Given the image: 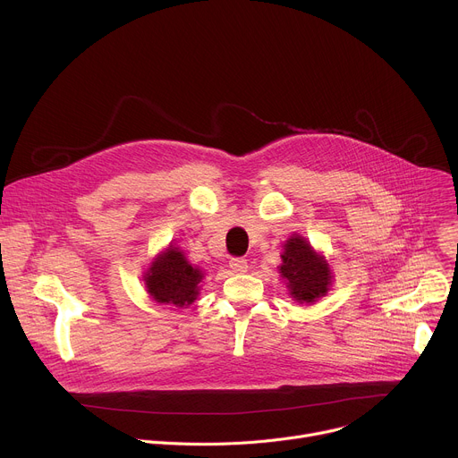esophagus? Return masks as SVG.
Here are the masks:
<instances>
[{"mask_svg": "<svg viewBox=\"0 0 458 458\" xmlns=\"http://www.w3.org/2000/svg\"><path fill=\"white\" fill-rule=\"evenodd\" d=\"M230 268H232L233 274H244V272L248 270L246 259H242V257H233V259L230 260Z\"/></svg>", "mask_w": 458, "mask_h": 458, "instance_id": "esophagus-1", "label": "esophagus"}]
</instances>
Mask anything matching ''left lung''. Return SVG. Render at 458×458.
I'll list each match as a JSON object with an SVG mask.
<instances>
[{"label":"left lung","mask_w":458,"mask_h":458,"mask_svg":"<svg viewBox=\"0 0 458 458\" xmlns=\"http://www.w3.org/2000/svg\"><path fill=\"white\" fill-rule=\"evenodd\" d=\"M283 248L279 274L284 279L290 295L297 302L313 304L328 293L334 276L324 255L317 253L311 244L297 233H293Z\"/></svg>","instance_id":"1"}]
</instances>
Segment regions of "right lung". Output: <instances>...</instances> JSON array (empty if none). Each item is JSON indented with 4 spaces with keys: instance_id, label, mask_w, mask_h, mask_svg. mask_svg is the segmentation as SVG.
I'll use <instances>...</instances> for the list:
<instances>
[{
    "instance_id": "obj_1",
    "label": "right lung",
    "mask_w": 458,
    "mask_h": 458,
    "mask_svg": "<svg viewBox=\"0 0 458 458\" xmlns=\"http://www.w3.org/2000/svg\"><path fill=\"white\" fill-rule=\"evenodd\" d=\"M201 281L203 272L191 267L184 253L175 246H168L159 253L145 274L150 297L159 304L175 308H184L198 299Z\"/></svg>"
}]
</instances>
